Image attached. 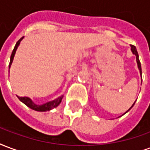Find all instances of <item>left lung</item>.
Returning <instances> with one entry per match:
<instances>
[{
  "mask_svg": "<svg viewBox=\"0 0 150 150\" xmlns=\"http://www.w3.org/2000/svg\"><path fill=\"white\" fill-rule=\"evenodd\" d=\"M131 50H132V52H133V54H135V55H136L137 62V66H138V69H139V70H140V74H141V75H142V65H141V62H140V60H139V56H138V52H137V51L136 47L134 46V45H131ZM134 104H135V102L133 103V105H132V106H131V108H132V107L134 105ZM131 108H129V110H128V111H129V110H130ZM128 111H126V112H125V113H126Z\"/></svg>",
  "mask_w": 150,
  "mask_h": 150,
  "instance_id": "obj_1",
  "label": "left lung"
}]
</instances>
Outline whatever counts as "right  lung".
<instances>
[{"instance_id": "right-lung-1", "label": "right lung", "mask_w": 150, "mask_h": 150, "mask_svg": "<svg viewBox=\"0 0 150 150\" xmlns=\"http://www.w3.org/2000/svg\"><path fill=\"white\" fill-rule=\"evenodd\" d=\"M23 38H24V37H22V38H21V39L17 41V43H16V45H15V47H14V49L13 50V52H12V54H11L10 57V62H9V65H8V67L9 68H10L11 64H12V62H13V60L16 50H17V47H18V45H20V42H21V40H22ZM17 98H19V100H21V101H22L23 103L25 104V105H26L28 107H29L32 110H36V111H40V112H45V111L52 110L53 108H55V107L57 106L59 104L61 103L62 98H63V96L59 97L58 98H57V99L52 100V101L47 102V103L43 104V105H35L29 98H26V97H18V96H17Z\"/></svg>"}]
</instances>
